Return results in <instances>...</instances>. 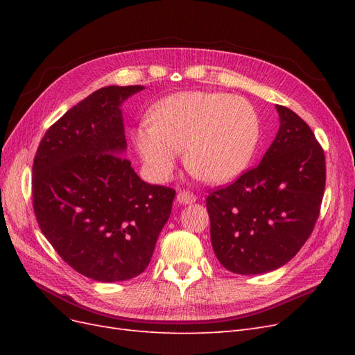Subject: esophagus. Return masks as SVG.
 I'll return each mask as SVG.
<instances>
[{"label":"esophagus","instance_id":"1","mask_svg":"<svg viewBox=\"0 0 355 355\" xmlns=\"http://www.w3.org/2000/svg\"><path fill=\"white\" fill-rule=\"evenodd\" d=\"M196 200H197L196 194L191 191H180L178 194V201L180 204H192V202H196Z\"/></svg>","mask_w":355,"mask_h":355}]
</instances>
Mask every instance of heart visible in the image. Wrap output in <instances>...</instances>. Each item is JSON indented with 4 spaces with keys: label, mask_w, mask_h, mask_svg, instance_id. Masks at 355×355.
Masks as SVG:
<instances>
[{
    "label": "heart",
    "mask_w": 355,
    "mask_h": 355,
    "mask_svg": "<svg viewBox=\"0 0 355 355\" xmlns=\"http://www.w3.org/2000/svg\"><path fill=\"white\" fill-rule=\"evenodd\" d=\"M151 120L133 128V142L157 180L168 179L187 151V166L197 178L227 184L250 164L259 142L254 108L227 93L171 94L151 110Z\"/></svg>",
    "instance_id": "b5f03b06"
}]
</instances>
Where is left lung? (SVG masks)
<instances>
[{"label": "left lung", "instance_id": "1", "mask_svg": "<svg viewBox=\"0 0 355 355\" xmlns=\"http://www.w3.org/2000/svg\"><path fill=\"white\" fill-rule=\"evenodd\" d=\"M275 108L280 128L261 163L206 200L214 254L235 274H263L292 259L313 232L324 196L323 148L297 114Z\"/></svg>", "mask_w": 355, "mask_h": 355}]
</instances>
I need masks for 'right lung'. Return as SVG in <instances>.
I'll return each instance as SVG.
<instances>
[{"label": "right lung", "instance_id": "obj_1", "mask_svg": "<svg viewBox=\"0 0 355 355\" xmlns=\"http://www.w3.org/2000/svg\"><path fill=\"white\" fill-rule=\"evenodd\" d=\"M142 85H108L53 124L32 166V204L41 232L75 271L124 282L151 262L176 191L149 185L121 157L120 106Z\"/></svg>", "mask_w": 355, "mask_h": 355}]
</instances>
